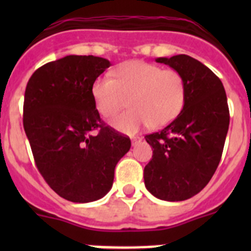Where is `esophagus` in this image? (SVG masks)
Here are the masks:
<instances>
[{"instance_id":"obj_1","label":"esophagus","mask_w":251,"mask_h":251,"mask_svg":"<svg viewBox=\"0 0 251 251\" xmlns=\"http://www.w3.org/2000/svg\"><path fill=\"white\" fill-rule=\"evenodd\" d=\"M142 141V138L141 137H132V145L134 146V145H137V143H138V142H141Z\"/></svg>"}]
</instances>
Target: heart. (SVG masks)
I'll use <instances>...</instances> for the list:
<instances>
[{"label": "heart", "instance_id": "heart-1", "mask_svg": "<svg viewBox=\"0 0 251 251\" xmlns=\"http://www.w3.org/2000/svg\"><path fill=\"white\" fill-rule=\"evenodd\" d=\"M95 108L104 118H114L127 104L130 109L113 122L115 129L136 133L143 126L161 128L178 117L186 101L185 79L175 69L146 61H128L109 76L92 84Z\"/></svg>", "mask_w": 251, "mask_h": 251}]
</instances>
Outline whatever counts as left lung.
<instances>
[{
  "mask_svg": "<svg viewBox=\"0 0 251 251\" xmlns=\"http://www.w3.org/2000/svg\"><path fill=\"white\" fill-rule=\"evenodd\" d=\"M186 83V101L175 121L145 137L153 156L145 167V185L157 199L183 201L202 190L220 163L230 123L221 80L188 55L158 57Z\"/></svg>",
  "mask_w": 251,
  "mask_h": 251,
  "instance_id": "1",
  "label": "left lung"
}]
</instances>
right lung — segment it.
I'll return each instance as SVG.
<instances>
[{"mask_svg":"<svg viewBox=\"0 0 251 251\" xmlns=\"http://www.w3.org/2000/svg\"><path fill=\"white\" fill-rule=\"evenodd\" d=\"M110 66L98 56L69 55L39 68L26 85L24 129L35 163L59 196L92 202L108 194L130 139L105 126L93 81Z\"/></svg>","mask_w":251,"mask_h":251,"instance_id":"1","label":"right lung"}]
</instances>
